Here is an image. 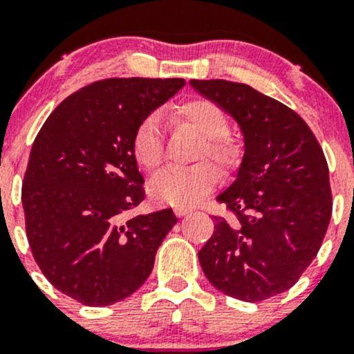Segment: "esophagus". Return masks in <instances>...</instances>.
Returning a JSON list of instances; mask_svg holds the SVG:
<instances>
[{"label":"esophagus","mask_w":354,"mask_h":354,"mask_svg":"<svg viewBox=\"0 0 354 354\" xmlns=\"http://www.w3.org/2000/svg\"><path fill=\"white\" fill-rule=\"evenodd\" d=\"M174 212H176V216H187V214H190L192 209L190 207H176L174 209Z\"/></svg>","instance_id":"esophagus-1"}]
</instances>
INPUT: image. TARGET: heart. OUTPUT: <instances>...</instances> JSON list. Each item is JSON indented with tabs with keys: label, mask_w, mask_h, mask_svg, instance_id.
I'll return each mask as SVG.
<instances>
[{
	"label": "heart",
	"mask_w": 354,
	"mask_h": 354,
	"mask_svg": "<svg viewBox=\"0 0 354 354\" xmlns=\"http://www.w3.org/2000/svg\"><path fill=\"white\" fill-rule=\"evenodd\" d=\"M176 122L190 126L202 136L197 159L201 162L190 167H169L150 181V194L162 204L188 207L197 204L218 183L214 164L202 161L211 158L223 171H230L240 162L242 147L228 135L226 112L209 98H190L176 105L173 111ZM131 153L135 162L145 173H153L162 164L164 147L160 136V121L150 114L140 121L131 138Z\"/></svg>",
	"instance_id": "1"
}]
</instances>
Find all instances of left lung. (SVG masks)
<instances>
[{
	"label": "left lung",
	"instance_id": "left-lung-1",
	"mask_svg": "<svg viewBox=\"0 0 354 354\" xmlns=\"http://www.w3.org/2000/svg\"><path fill=\"white\" fill-rule=\"evenodd\" d=\"M235 118L245 153L235 183L216 201L230 212L198 250L202 272L223 294L257 303L289 290L317 257L332 216L328 166L299 114L243 82L192 79Z\"/></svg>",
	"mask_w": 354,
	"mask_h": 354
}]
</instances>
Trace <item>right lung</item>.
<instances>
[{"label": "right lung", "mask_w": 354, "mask_h": 354, "mask_svg": "<svg viewBox=\"0 0 354 354\" xmlns=\"http://www.w3.org/2000/svg\"><path fill=\"white\" fill-rule=\"evenodd\" d=\"M183 79L111 77L65 98L30 149L22 205L30 250L51 286L86 306L131 296L153 268L173 209L126 218L145 198L131 138Z\"/></svg>", "instance_id": "add662e5"}]
</instances>
